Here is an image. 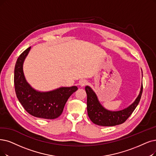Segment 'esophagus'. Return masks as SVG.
Instances as JSON below:
<instances>
[{
	"label": "esophagus",
	"instance_id": "1",
	"mask_svg": "<svg viewBox=\"0 0 156 156\" xmlns=\"http://www.w3.org/2000/svg\"><path fill=\"white\" fill-rule=\"evenodd\" d=\"M87 83H88V82H87V80H80V81H79V86L80 87H84L87 84Z\"/></svg>",
	"mask_w": 156,
	"mask_h": 156
}]
</instances>
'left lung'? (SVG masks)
Masks as SVG:
<instances>
[{"mask_svg": "<svg viewBox=\"0 0 156 156\" xmlns=\"http://www.w3.org/2000/svg\"><path fill=\"white\" fill-rule=\"evenodd\" d=\"M85 90L87 94V111L91 122L101 126H115L125 122L138 105L143 92V84L139 95L133 103L125 109L116 111L105 109L100 103L96 93L90 86H86Z\"/></svg>", "mask_w": 156, "mask_h": 156, "instance_id": "8db88e82", "label": "left lung"}]
</instances>
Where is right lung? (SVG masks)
Wrapping results in <instances>:
<instances>
[{"label":"right lung","mask_w":156,"mask_h":156,"mask_svg":"<svg viewBox=\"0 0 156 156\" xmlns=\"http://www.w3.org/2000/svg\"><path fill=\"white\" fill-rule=\"evenodd\" d=\"M29 47L18 57L14 72V84L16 97L23 108L30 115L44 119L59 117L65 104L78 88L76 86L60 87L48 91H40L31 86L25 77L23 65L30 51Z\"/></svg>","instance_id":"add662e5"}]
</instances>
